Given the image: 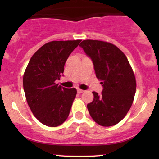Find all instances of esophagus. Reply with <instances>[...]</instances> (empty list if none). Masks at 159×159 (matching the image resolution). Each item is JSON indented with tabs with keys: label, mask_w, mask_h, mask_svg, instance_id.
Returning <instances> with one entry per match:
<instances>
[{
	"label": "esophagus",
	"mask_w": 159,
	"mask_h": 159,
	"mask_svg": "<svg viewBox=\"0 0 159 159\" xmlns=\"http://www.w3.org/2000/svg\"><path fill=\"white\" fill-rule=\"evenodd\" d=\"M77 91H78V93H81L84 92V90H81V89H78Z\"/></svg>",
	"instance_id": "obj_1"
}]
</instances>
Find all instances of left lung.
I'll return each mask as SVG.
<instances>
[{
	"instance_id": "obj_1",
	"label": "left lung",
	"mask_w": 159,
	"mask_h": 159,
	"mask_svg": "<svg viewBox=\"0 0 159 159\" xmlns=\"http://www.w3.org/2000/svg\"><path fill=\"white\" fill-rule=\"evenodd\" d=\"M93 63L96 75L101 80V94L87 104L93 120L102 126H112L125 117L132 106L136 81L124 53L116 45L98 40H84L79 45Z\"/></svg>"
}]
</instances>
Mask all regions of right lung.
Returning a JSON list of instances; mask_svg holds the SVG:
<instances>
[{
  "label": "right lung",
  "instance_id": "1",
  "mask_svg": "<svg viewBox=\"0 0 159 159\" xmlns=\"http://www.w3.org/2000/svg\"><path fill=\"white\" fill-rule=\"evenodd\" d=\"M81 40L52 41L36 51L23 77L25 96L30 110L47 126L61 125L68 117L77 90L56 84L63 75L69 56Z\"/></svg>",
  "mask_w": 159,
  "mask_h": 159
}]
</instances>
